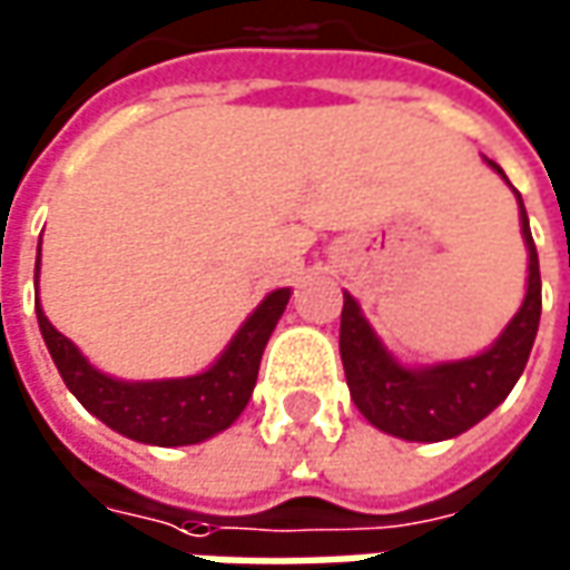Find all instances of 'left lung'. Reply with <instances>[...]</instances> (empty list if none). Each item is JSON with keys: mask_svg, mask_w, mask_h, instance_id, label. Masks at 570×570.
<instances>
[{"mask_svg": "<svg viewBox=\"0 0 570 570\" xmlns=\"http://www.w3.org/2000/svg\"><path fill=\"white\" fill-rule=\"evenodd\" d=\"M483 161L509 184V177L497 161L490 158ZM514 199H518L521 236L528 246V289H524L521 308L502 327V334L478 355L449 358L436 365H405L383 346V340L371 327L358 299L343 293L340 358H343L355 409L377 431L409 440V443L452 440L483 421L512 393V386L528 365L537 327H540V308H543L540 258H537L528 212L518 189H514Z\"/></svg>", "mask_w": 570, "mask_h": 570, "instance_id": "obj_1", "label": "left lung"}]
</instances>
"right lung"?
I'll return each mask as SVG.
<instances>
[{
    "instance_id": "1",
    "label": "right lung",
    "mask_w": 570,
    "mask_h": 570,
    "mask_svg": "<svg viewBox=\"0 0 570 570\" xmlns=\"http://www.w3.org/2000/svg\"><path fill=\"white\" fill-rule=\"evenodd\" d=\"M33 284L40 293V246H37ZM289 296H293L289 286L268 293L205 371L189 377H161V381H121L99 371L68 336L52 327L40 299H37V321L61 381L90 415L127 440L171 449L205 443L215 433L227 431L243 415L258 381L262 352L268 346Z\"/></svg>"
}]
</instances>
